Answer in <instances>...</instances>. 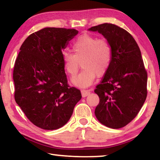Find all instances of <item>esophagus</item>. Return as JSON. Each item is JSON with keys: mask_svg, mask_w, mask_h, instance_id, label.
I'll return each mask as SVG.
<instances>
[{"mask_svg": "<svg viewBox=\"0 0 160 160\" xmlns=\"http://www.w3.org/2000/svg\"><path fill=\"white\" fill-rule=\"evenodd\" d=\"M81 93H82V96L83 97H85L88 95H89V94H90V92L89 90H81Z\"/></svg>", "mask_w": 160, "mask_h": 160, "instance_id": "esophagus-1", "label": "esophagus"}]
</instances>
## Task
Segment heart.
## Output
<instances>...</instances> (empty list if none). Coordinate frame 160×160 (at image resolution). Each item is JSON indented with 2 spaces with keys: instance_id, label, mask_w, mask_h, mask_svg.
Wrapping results in <instances>:
<instances>
[{
  "instance_id": "b5f03b06",
  "label": "heart",
  "mask_w": 160,
  "mask_h": 160,
  "mask_svg": "<svg viewBox=\"0 0 160 160\" xmlns=\"http://www.w3.org/2000/svg\"><path fill=\"white\" fill-rule=\"evenodd\" d=\"M72 48L74 54L64 51L62 60L65 70L71 78L77 75L82 61V70L72 80L75 86L87 88L94 82L96 75L102 77L109 70L113 51L107 40L83 34L75 40Z\"/></svg>"
}]
</instances>
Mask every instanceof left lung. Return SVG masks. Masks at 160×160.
I'll return each mask as SVG.
<instances>
[{
    "mask_svg": "<svg viewBox=\"0 0 160 160\" xmlns=\"http://www.w3.org/2000/svg\"><path fill=\"white\" fill-rule=\"evenodd\" d=\"M112 48V63L94 90L99 97L94 113L103 125L123 128L141 109L148 94V73L138 45L126 29L111 23L94 26Z\"/></svg>",
    "mask_w": 160,
    "mask_h": 160,
    "instance_id": "1",
    "label": "left lung"
}]
</instances>
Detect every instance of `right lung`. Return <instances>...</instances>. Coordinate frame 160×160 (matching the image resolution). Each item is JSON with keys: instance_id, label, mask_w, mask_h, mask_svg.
<instances>
[{"instance_id": "add662e5", "label": "right lung", "mask_w": 160, "mask_h": 160, "mask_svg": "<svg viewBox=\"0 0 160 160\" xmlns=\"http://www.w3.org/2000/svg\"><path fill=\"white\" fill-rule=\"evenodd\" d=\"M78 32L46 28L27 38L13 70L15 100L29 121L45 130L63 126L82 98L70 87L62 60V50Z\"/></svg>"}]
</instances>
